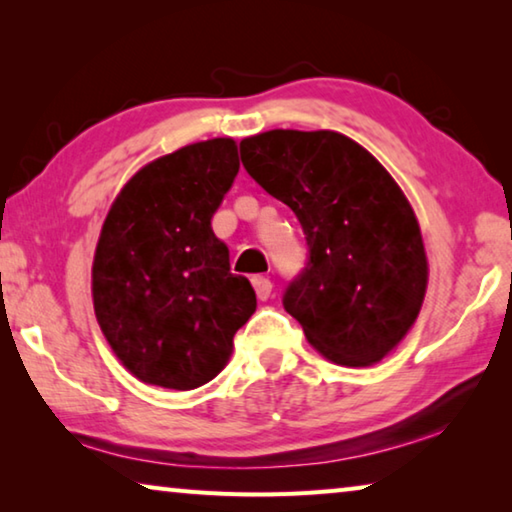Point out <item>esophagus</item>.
<instances>
[{
    "instance_id": "34e87169",
    "label": "esophagus",
    "mask_w": 512,
    "mask_h": 512,
    "mask_svg": "<svg viewBox=\"0 0 512 512\" xmlns=\"http://www.w3.org/2000/svg\"><path fill=\"white\" fill-rule=\"evenodd\" d=\"M253 287H255V291H257V298H259V300H268V298H271L273 282L268 280V277H264V275L253 277Z\"/></svg>"
}]
</instances>
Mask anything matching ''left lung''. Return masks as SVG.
<instances>
[{
	"mask_svg": "<svg viewBox=\"0 0 512 512\" xmlns=\"http://www.w3.org/2000/svg\"><path fill=\"white\" fill-rule=\"evenodd\" d=\"M248 176L298 216L307 264L282 305L341 366H370L404 339L427 289L415 214L381 164L334 131H268L239 144Z\"/></svg>",
	"mask_w": 512,
	"mask_h": 512,
	"instance_id": "1",
	"label": "left lung"
}]
</instances>
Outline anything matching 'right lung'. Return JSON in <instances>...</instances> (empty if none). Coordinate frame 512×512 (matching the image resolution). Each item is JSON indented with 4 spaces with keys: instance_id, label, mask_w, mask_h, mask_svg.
Instances as JSON below:
<instances>
[{
    "instance_id": "add662e5",
    "label": "right lung",
    "mask_w": 512,
    "mask_h": 512,
    "mask_svg": "<svg viewBox=\"0 0 512 512\" xmlns=\"http://www.w3.org/2000/svg\"><path fill=\"white\" fill-rule=\"evenodd\" d=\"M237 171L230 137L189 144L137 171L103 223L94 314L119 361L146 384H207L257 307L248 277L230 271V250L212 230Z\"/></svg>"
}]
</instances>
